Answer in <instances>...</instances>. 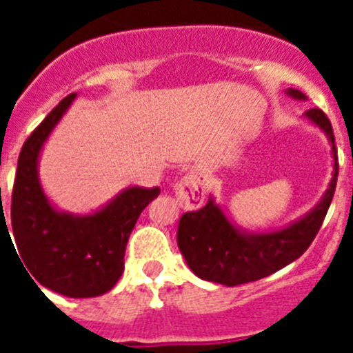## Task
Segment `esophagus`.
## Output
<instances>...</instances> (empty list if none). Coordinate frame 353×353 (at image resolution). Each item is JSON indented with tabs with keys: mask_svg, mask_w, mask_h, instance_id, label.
Masks as SVG:
<instances>
[{
	"mask_svg": "<svg viewBox=\"0 0 353 353\" xmlns=\"http://www.w3.org/2000/svg\"><path fill=\"white\" fill-rule=\"evenodd\" d=\"M174 196L176 201L185 210H196L205 203V183L201 176L196 173L185 174L183 179L174 183Z\"/></svg>",
	"mask_w": 353,
	"mask_h": 353,
	"instance_id": "1",
	"label": "esophagus"
}]
</instances>
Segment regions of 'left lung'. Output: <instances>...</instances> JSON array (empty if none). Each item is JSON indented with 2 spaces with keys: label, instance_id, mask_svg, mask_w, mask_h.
<instances>
[{
  "label": "left lung",
  "instance_id": "left-lung-1",
  "mask_svg": "<svg viewBox=\"0 0 353 353\" xmlns=\"http://www.w3.org/2000/svg\"><path fill=\"white\" fill-rule=\"evenodd\" d=\"M286 95L295 101L307 97L299 90L288 88ZM304 118L322 130L332 152V179L322 199L301 219L274 232H248L236 226L226 212L210 196L203 208L187 212L180 217L176 242L189 269L205 281L236 286L258 281L261 277L281 270L301 258L316 236L325 219L338 182V150L329 118L322 109L305 111Z\"/></svg>",
  "mask_w": 353,
  "mask_h": 353
}]
</instances>
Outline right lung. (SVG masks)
I'll return each mask as SVG.
<instances>
[{
  "instance_id": "right-lung-1",
  "label": "right lung",
  "mask_w": 353,
  "mask_h": 353,
  "mask_svg": "<svg viewBox=\"0 0 353 353\" xmlns=\"http://www.w3.org/2000/svg\"><path fill=\"white\" fill-rule=\"evenodd\" d=\"M76 97H65L23 145L12 192V230L30 277L65 297L86 299L117 285L130 232L161 189L127 187L104 207L84 215L58 210L49 201L39 179V159Z\"/></svg>"
}]
</instances>
